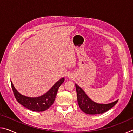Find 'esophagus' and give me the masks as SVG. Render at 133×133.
Returning a JSON list of instances; mask_svg holds the SVG:
<instances>
[{"mask_svg":"<svg viewBox=\"0 0 133 133\" xmlns=\"http://www.w3.org/2000/svg\"><path fill=\"white\" fill-rule=\"evenodd\" d=\"M67 77H68L69 79H72V78L74 77V75H73V73H70L68 74V75H67Z\"/></svg>","mask_w":133,"mask_h":133,"instance_id":"esophagus-1","label":"esophagus"}]
</instances>
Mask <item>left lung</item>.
I'll use <instances>...</instances> for the list:
<instances>
[{
    "instance_id": "obj_1",
    "label": "left lung",
    "mask_w": 133,
    "mask_h": 133,
    "mask_svg": "<svg viewBox=\"0 0 133 133\" xmlns=\"http://www.w3.org/2000/svg\"><path fill=\"white\" fill-rule=\"evenodd\" d=\"M77 95V102L80 109L86 114H102L115 105L118 100L109 104H100L94 102L87 95L84 91L77 84H75Z\"/></svg>"
}]
</instances>
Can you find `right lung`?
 Returning a JSON list of instances; mask_svg holds the SVG:
<instances>
[{
    "instance_id": "right-lung-1",
    "label": "right lung",
    "mask_w": 133,
    "mask_h": 133,
    "mask_svg": "<svg viewBox=\"0 0 133 133\" xmlns=\"http://www.w3.org/2000/svg\"><path fill=\"white\" fill-rule=\"evenodd\" d=\"M64 81V77L60 78L46 93L36 97H30L22 95L15 89L12 81L11 85L15 98L20 104L31 111L40 112L48 110L53 104L58 88Z\"/></svg>"
}]
</instances>
